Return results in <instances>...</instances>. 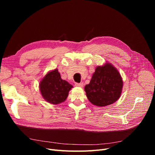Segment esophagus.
<instances>
[{"label": "esophagus", "mask_w": 155, "mask_h": 155, "mask_svg": "<svg viewBox=\"0 0 155 155\" xmlns=\"http://www.w3.org/2000/svg\"><path fill=\"white\" fill-rule=\"evenodd\" d=\"M83 83H76V84H75V86L76 87H83Z\"/></svg>", "instance_id": "esophagus-1"}]
</instances>
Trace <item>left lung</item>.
Instances as JSON below:
<instances>
[{
	"instance_id": "1",
	"label": "left lung",
	"mask_w": 155,
	"mask_h": 155,
	"mask_svg": "<svg viewBox=\"0 0 155 155\" xmlns=\"http://www.w3.org/2000/svg\"><path fill=\"white\" fill-rule=\"evenodd\" d=\"M123 88L119 72L110 63L96 67L90 83L85 87L86 95L92 104L105 107L118 100Z\"/></svg>"
}]
</instances>
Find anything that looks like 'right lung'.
Segmentation results:
<instances>
[{
    "instance_id": "obj_1",
    "label": "right lung",
    "mask_w": 155,
    "mask_h": 155,
    "mask_svg": "<svg viewBox=\"0 0 155 155\" xmlns=\"http://www.w3.org/2000/svg\"><path fill=\"white\" fill-rule=\"evenodd\" d=\"M72 85L61 78L58 69L48 72L39 83L43 97L51 104H59L66 100Z\"/></svg>"
}]
</instances>
